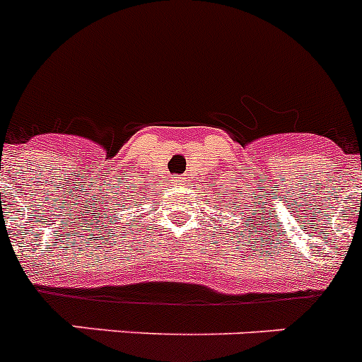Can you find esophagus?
I'll return each mask as SVG.
<instances>
[{"instance_id": "1", "label": "esophagus", "mask_w": 362, "mask_h": 362, "mask_svg": "<svg viewBox=\"0 0 362 362\" xmlns=\"http://www.w3.org/2000/svg\"><path fill=\"white\" fill-rule=\"evenodd\" d=\"M188 179L187 177H175L174 179V185H187Z\"/></svg>"}]
</instances>
